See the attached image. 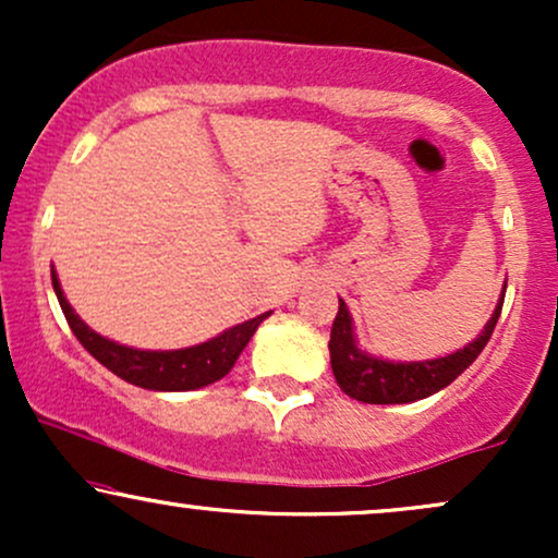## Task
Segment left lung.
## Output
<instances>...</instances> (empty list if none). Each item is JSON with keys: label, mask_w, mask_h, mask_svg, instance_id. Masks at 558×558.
<instances>
[{"label": "left lung", "mask_w": 558, "mask_h": 558, "mask_svg": "<svg viewBox=\"0 0 558 558\" xmlns=\"http://www.w3.org/2000/svg\"><path fill=\"white\" fill-rule=\"evenodd\" d=\"M504 293L488 325H485L475 341L459 349L457 354L430 362H383L377 356H369L367 351L356 345L351 315L345 310L343 299H338V315L332 319L328 343L336 383L345 396L362 403H409L438 393L440 388L451 386L477 360L485 343L490 341L498 317H501Z\"/></svg>", "instance_id": "1"}]
</instances>
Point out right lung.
<instances>
[{"mask_svg": "<svg viewBox=\"0 0 558 558\" xmlns=\"http://www.w3.org/2000/svg\"><path fill=\"white\" fill-rule=\"evenodd\" d=\"M52 286L57 299H60L62 315H65L70 330L75 332V338H78L83 349H86L96 362L105 364L110 373L123 377L125 383H133V386L149 390H194L226 377L235 360L241 356V351L246 349V343L252 341L254 330L259 328L262 319L270 317V312H265V315L246 319V323L235 325V328L226 330L222 336L213 338V341L191 345V349L141 351L131 349V345L114 343L110 338H101L99 332L88 328V325L75 315L73 306L68 304L54 270Z\"/></svg>", "mask_w": 558, "mask_h": 558, "instance_id": "obj_1", "label": "right lung"}]
</instances>
